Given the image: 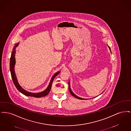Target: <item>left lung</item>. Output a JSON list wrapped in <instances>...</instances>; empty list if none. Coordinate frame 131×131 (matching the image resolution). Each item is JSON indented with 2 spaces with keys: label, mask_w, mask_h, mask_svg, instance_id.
<instances>
[{
  "label": "left lung",
  "mask_w": 131,
  "mask_h": 131,
  "mask_svg": "<svg viewBox=\"0 0 131 131\" xmlns=\"http://www.w3.org/2000/svg\"><path fill=\"white\" fill-rule=\"evenodd\" d=\"M108 48H109V49H110V50H111V48L108 47ZM69 84V91H70V93L71 94V95H72V96H73L75 98H77V99H80V100H83V99H83V98H80V97H78V96H77V95H75V94L73 92H72V91L71 90V88H70V81L68 83ZM86 100H87V99H86Z\"/></svg>",
  "instance_id": "left-lung-1"
}]
</instances>
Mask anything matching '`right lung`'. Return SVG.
Instances as JSON below:
<instances>
[{"label":"right lung","instance_id":"obj_1","mask_svg":"<svg viewBox=\"0 0 131 131\" xmlns=\"http://www.w3.org/2000/svg\"><path fill=\"white\" fill-rule=\"evenodd\" d=\"M19 45V43L18 44H15V46L14 47V48L13 49L12 52V54H11V56L10 58V72H11V75L12 77V79L15 85V86L17 88V89L19 90L20 92H21V93L23 94L24 95H26L27 96H30V97H34L35 98H40L41 97H44L46 95H47L49 93L51 85H52V82L53 81L54 79L55 78V77L56 75H58L60 72H56V74H54V75L52 77L51 80L50 81L49 85L48 86V87H47V88L44 90V91L41 92H39V93H31L30 92L27 91L25 90L24 88H23L19 84V82L17 80L16 74L15 72V70H14V66L16 63V60H15V53H16V48L17 47H18V46Z\"/></svg>","mask_w":131,"mask_h":131}]
</instances>
